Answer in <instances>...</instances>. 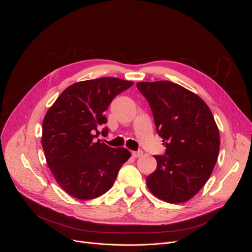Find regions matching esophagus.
I'll return each instance as SVG.
<instances>
[{"label": "esophagus", "instance_id": "34e87169", "mask_svg": "<svg viewBox=\"0 0 252 252\" xmlns=\"http://www.w3.org/2000/svg\"><path fill=\"white\" fill-rule=\"evenodd\" d=\"M142 151H137V152H132L131 153V155H132V157L133 158H139V157H141L142 156Z\"/></svg>", "mask_w": 252, "mask_h": 252}]
</instances>
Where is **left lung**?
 I'll list each match as a JSON object with an SVG mask.
<instances>
[{
    "label": "left lung",
    "mask_w": 252,
    "mask_h": 252,
    "mask_svg": "<svg viewBox=\"0 0 252 252\" xmlns=\"http://www.w3.org/2000/svg\"><path fill=\"white\" fill-rule=\"evenodd\" d=\"M153 111L166 152L155 156L157 169L147 177L151 192L169 203L193 197L217 163L220 131L207 104L194 93L168 81L136 84Z\"/></svg>",
    "instance_id": "1"
}]
</instances>
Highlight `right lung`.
Listing matches in <instances>:
<instances>
[{"label":"right lung","instance_id":"add662e5","mask_svg":"<svg viewBox=\"0 0 252 252\" xmlns=\"http://www.w3.org/2000/svg\"><path fill=\"white\" fill-rule=\"evenodd\" d=\"M132 85L110 77L79 82L67 87L47 112L42 146L55 179L69 195L86 200L105 193L130 158L125 148L94 139L99 134L97 126L106 123L104 112L114 97Z\"/></svg>","mask_w":252,"mask_h":252}]
</instances>
